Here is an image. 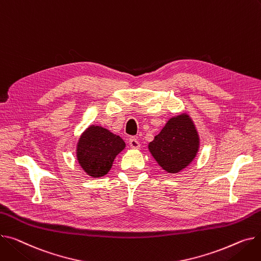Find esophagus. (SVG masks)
Instances as JSON below:
<instances>
[{"label":"esophagus","mask_w":261,"mask_h":261,"mask_svg":"<svg viewBox=\"0 0 261 261\" xmlns=\"http://www.w3.org/2000/svg\"><path fill=\"white\" fill-rule=\"evenodd\" d=\"M129 145L132 149H140L141 148V144L138 143V141L134 137H131L129 140Z\"/></svg>","instance_id":"esophagus-1"}]
</instances>
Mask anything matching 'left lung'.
Masks as SVG:
<instances>
[{
	"instance_id": "8db88e82",
	"label": "left lung",
	"mask_w": 261,
	"mask_h": 261,
	"mask_svg": "<svg viewBox=\"0 0 261 261\" xmlns=\"http://www.w3.org/2000/svg\"><path fill=\"white\" fill-rule=\"evenodd\" d=\"M200 138L193 119L186 112L168 119L148 149L160 167L179 173L192 163L199 151Z\"/></svg>"
}]
</instances>
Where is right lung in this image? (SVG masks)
Wrapping results in <instances>:
<instances>
[{
    "label": "right lung",
    "instance_id": "1",
    "mask_svg": "<svg viewBox=\"0 0 261 261\" xmlns=\"http://www.w3.org/2000/svg\"><path fill=\"white\" fill-rule=\"evenodd\" d=\"M126 144L120 136L106 128L90 125L76 144V160L86 173L93 178L106 175Z\"/></svg>",
    "mask_w": 261,
    "mask_h": 261
}]
</instances>
